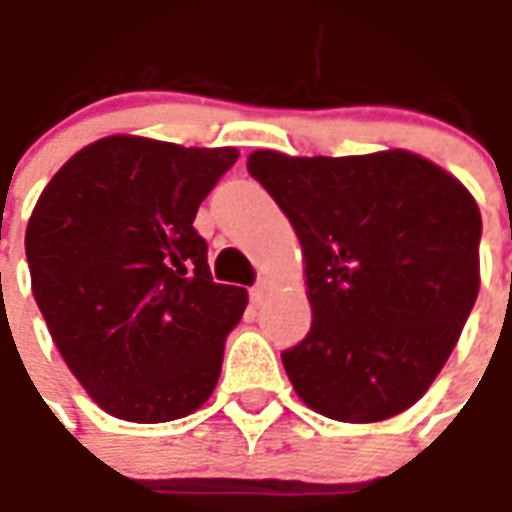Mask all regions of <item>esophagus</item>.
<instances>
[{
    "mask_svg": "<svg viewBox=\"0 0 512 512\" xmlns=\"http://www.w3.org/2000/svg\"><path fill=\"white\" fill-rule=\"evenodd\" d=\"M270 292H273V284L267 278H262L259 284L250 289V297H253V303H264V297L270 295Z\"/></svg>",
    "mask_w": 512,
    "mask_h": 512,
    "instance_id": "obj_1",
    "label": "esophagus"
}]
</instances>
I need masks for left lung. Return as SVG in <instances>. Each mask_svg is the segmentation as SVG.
I'll list each match as a JSON object with an SVG mask.
<instances>
[{"instance_id": "left-lung-1", "label": "left lung", "mask_w": 512, "mask_h": 512, "mask_svg": "<svg viewBox=\"0 0 512 512\" xmlns=\"http://www.w3.org/2000/svg\"><path fill=\"white\" fill-rule=\"evenodd\" d=\"M253 179L303 250L311 331L281 353L297 397L336 422L408 411L455 350L480 292V206L405 148L289 157L259 148Z\"/></svg>"}]
</instances>
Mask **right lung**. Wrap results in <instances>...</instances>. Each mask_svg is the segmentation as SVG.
I'll return each mask as SVG.
<instances>
[{
  "mask_svg": "<svg viewBox=\"0 0 512 512\" xmlns=\"http://www.w3.org/2000/svg\"><path fill=\"white\" fill-rule=\"evenodd\" d=\"M237 148L110 134L57 170L27 223L32 295L79 386L137 424L198 411L248 292L215 284L198 206Z\"/></svg>",
  "mask_w": 512,
  "mask_h": 512,
  "instance_id": "add662e5",
  "label": "right lung"
}]
</instances>
